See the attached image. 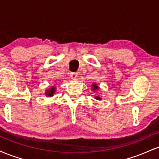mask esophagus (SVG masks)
I'll list each match as a JSON object with an SVG mask.
<instances>
[{"label":"esophagus","mask_w":159,"mask_h":159,"mask_svg":"<svg viewBox=\"0 0 159 159\" xmlns=\"http://www.w3.org/2000/svg\"><path fill=\"white\" fill-rule=\"evenodd\" d=\"M70 77L72 79H75V78L78 77V73L77 72H71Z\"/></svg>","instance_id":"34e87169"}]
</instances>
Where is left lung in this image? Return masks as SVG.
I'll use <instances>...</instances> for the list:
<instances>
[{
  "mask_svg": "<svg viewBox=\"0 0 159 159\" xmlns=\"http://www.w3.org/2000/svg\"><path fill=\"white\" fill-rule=\"evenodd\" d=\"M93 90H96V89H98V86H96V84H94V85H93ZM96 99H100V98L98 97V96H96Z\"/></svg>",
  "mask_w": 159,
  "mask_h": 159,
  "instance_id": "left-lung-1",
  "label": "left lung"
}]
</instances>
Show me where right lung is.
I'll return each instance as SVG.
<instances>
[{"instance_id": "add662e5", "label": "right lung", "mask_w": 159, "mask_h": 159, "mask_svg": "<svg viewBox=\"0 0 159 159\" xmlns=\"http://www.w3.org/2000/svg\"><path fill=\"white\" fill-rule=\"evenodd\" d=\"M54 91H55V88H54V87H52V88H51V90H49L47 91L46 94L48 95V96H52L53 94H54Z\"/></svg>"}]
</instances>
